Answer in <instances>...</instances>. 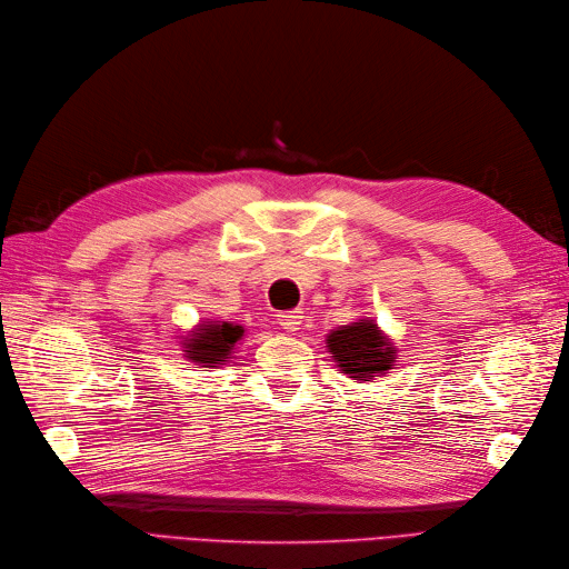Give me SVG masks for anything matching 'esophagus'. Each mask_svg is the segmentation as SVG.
I'll return each mask as SVG.
<instances>
[{
  "instance_id": "34e87169",
  "label": "esophagus",
  "mask_w": 569,
  "mask_h": 569,
  "mask_svg": "<svg viewBox=\"0 0 569 569\" xmlns=\"http://www.w3.org/2000/svg\"><path fill=\"white\" fill-rule=\"evenodd\" d=\"M276 320H278V325H281L286 332H296V330H300V325H303V312H300V310L278 312Z\"/></svg>"
}]
</instances>
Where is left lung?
I'll return each instance as SVG.
<instances>
[{"label":"left lung","mask_w":569,"mask_h":569,"mask_svg":"<svg viewBox=\"0 0 569 569\" xmlns=\"http://www.w3.org/2000/svg\"><path fill=\"white\" fill-rule=\"evenodd\" d=\"M328 347L337 359V367L357 381H369L377 373H386L396 359V349L371 320L330 332Z\"/></svg>","instance_id":"left-lung-1"}]
</instances>
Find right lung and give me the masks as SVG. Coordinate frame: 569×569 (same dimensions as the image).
Instances as JSON below:
<instances>
[{"label":"right lung","instance_id":"right-lung-1","mask_svg":"<svg viewBox=\"0 0 569 569\" xmlns=\"http://www.w3.org/2000/svg\"><path fill=\"white\" fill-rule=\"evenodd\" d=\"M244 335V330L239 325L232 322H222V325H202L198 332L188 340V357L192 361H200V365H220V361L227 359V355L232 352V347L237 345L239 337Z\"/></svg>","mask_w":569,"mask_h":569}]
</instances>
